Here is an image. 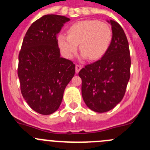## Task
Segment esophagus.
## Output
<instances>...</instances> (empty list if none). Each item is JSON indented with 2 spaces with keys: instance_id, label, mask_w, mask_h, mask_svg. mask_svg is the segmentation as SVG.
<instances>
[{
  "instance_id": "34e87169",
  "label": "esophagus",
  "mask_w": 150,
  "mask_h": 150,
  "mask_svg": "<svg viewBox=\"0 0 150 150\" xmlns=\"http://www.w3.org/2000/svg\"><path fill=\"white\" fill-rule=\"evenodd\" d=\"M82 67L81 64H76V74H78V73L79 72V71L82 69Z\"/></svg>"
}]
</instances>
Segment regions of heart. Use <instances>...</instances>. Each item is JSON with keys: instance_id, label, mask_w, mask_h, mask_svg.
Here are the masks:
<instances>
[{"instance_id": "b5f03b06", "label": "heart", "mask_w": 150, "mask_h": 150, "mask_svg": "<svg viewBox=\"0 0 150 150\" xmlns=\"http://www.w3.org/2000/svg\"><path fill=\"white\" fill-rule=\"evenodd\" d=\"M68 33L58 36L59 47L63 55L71 58L79 44L82 57L91 60L98 59L106 53L113 37L109 24L98 20L76 22L69 27Z\"/></svg>"}]
</instances>
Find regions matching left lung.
<instances>
[{"label":"left lung","instance_id":"obj_1","mask_svg":"<svg viewBox=\"0 0 150 150\" xmlns=\"http://www.w3.org/2000/svg\"><path fill=\"white\" fill-rule=\"evenodd\" d=\"M110 23L113 37L106 53L79 72L83 100L90 109L99 113L108 112L121 101L130 78L128 40L120 24L112 20Z\"/></svg>","mask_w":150,"mask_h":150}]
</instances>
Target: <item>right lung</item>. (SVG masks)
<instances>
[{
  "mask_svg": "<svg viewBox=\"0 0 150 150\" xmlns=\"http://www.w3.org/2000/svg\"><path fill=\"white\" fill-rule=\"evenodd\" d=\"M65 16L46 15L29 27L18 55L21 92L30 108L41 115L58 109L67 85L75 74L72 61L60 57L56 35Z\"/></svg>",
  "mask_w": 150,
  "mask_h": 150,
  "instance_id": "add662e5",
  "label": "right lung"
}]
</instances>
